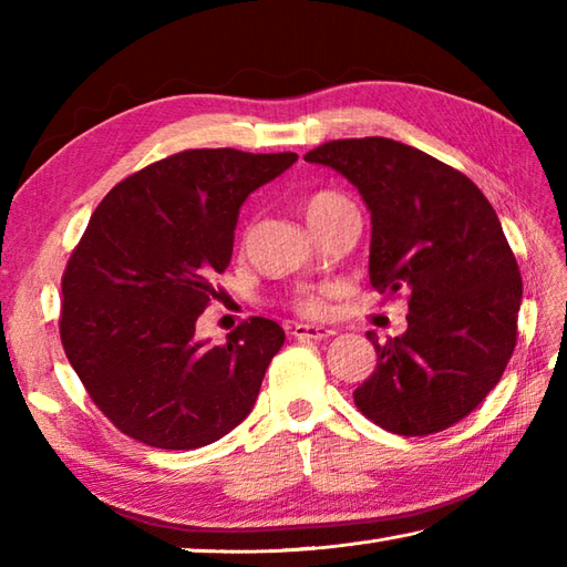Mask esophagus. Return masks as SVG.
Returning a JSON list of instances; mask_svg holds the SVG:
<instances>
[{
	"label": "esophagus",
	"instance_id": "1",
	"mask_svg": "<svg viewBox=\"0 0 567 567\" xmlns=\"http://www.w3.org/2000/svg\"><path fill=\"white\" fill-rule=\"evenodd\" d=\"M295 339H309V341H323V339H331L336 333L333 329L327 327H315V323H295L292 331H290Z\"/></svg>",
	"mask_w": 567,
	"mask_h": 567
}]
</instances>
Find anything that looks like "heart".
I'll return each instance as SVG.
<instances>
[{
    "label": "heart",
    "mask_w": 567,
    "mask_h": 567,
    "mask_svg": "<svg viewBox=\"0 0 567 567\" xmlns=\"http://www.w3.org/2000/svg\"><path fill=\"white\" fill-rule=\"evenodd\" d=\"M348 202L339 192H331V189H319V192H311V195L305 199V216H307V224L311 226V231L321 224L327 221L331 214L339 212L341 207H348ZM327 292H305L295 299V309L302 311L305 317H323L327 315Z\"/></svg>",
    "instance_id": "b5f03b06"
}]
</instances>
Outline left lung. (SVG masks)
<instances>
[{
  "mask_svg": "<svg viewBox=\"0 0 567 567\" xmlns=\"http://www.w3.org/2000/svg\"><path fill=\"white\" fill-rule=\"evenodd\" d=\"M333 167L368 204L370 285L409 292L406 331H368L378 368L355 406L400 436L465 419L495 390L516 346L522 272L497 212L473 179L406 143L329 141L305 155Z\"/></svg>",
  "mask_w": 567,
  "mask_h": 567,
  "instance_id": "8db88e82",
  "label": "left lung"
}]
</instances>
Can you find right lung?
<instances>
[{
    "label": "right lung",
    "instance_id": "right-lung-1",
    "mask_svg": "<svg viewBox=\"0 0 567 567\" xmlns=\"http://www.w3.org/2000/svg\"><path fill=\"white\" fill-rule=\"evenodd\" d=\"M297 153L197 148L122 179L63 272L60 341L92 402L153 449L192 451L244 421L272 355L277 321L252 317L209 346L197 319L219 295L240 204Z\"/></svg>",
    "mask_w": 567,
    "mask_h": 567
}]
</instances>
